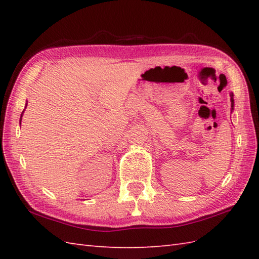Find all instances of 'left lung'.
<instances>
[{
	"mask_svg": "<svg viewBox=\"0 0 259 259\" xmlns=\"http://www.w3.org/2000/svg\"><path fill=\"white\" fill-rule=\"evenodd\" d=\"M230 101H232V109H234V95H233V92H230Z\"/></svg>",
	"mask_w": 259,
	"mask_h": 259,
	"instance_id": "8db88e82",
	"label": "left lung"
}]
</instances>
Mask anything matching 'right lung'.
Here are the masks:
<instances>
[{"instance_id":"right-lung-1","label":"right lung","mask_w":259,"mask_h":259,"mask_svg":"<svg viewBox=\"0 0 259 259\" xmlns=\"http://www.w3.org/2000/svg\"><path fill=\"white\" fill-rule=\"evenodd\" d=\"M24 112V111H23ZM23 112H22V114H23ZM22 114H21V119H20V123H21V120H22Z\"/></svg>"}]
</instances>
